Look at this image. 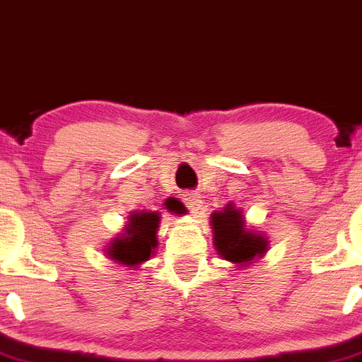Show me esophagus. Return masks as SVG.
<instances>
[{
  "label": "esophagus",
  "mask_w": 362,
  "mask_h": 362,
  "mask_svg": "<svg viewBox=\"0 0 362 362\" xmlns=\"http://www.w3.org/2000/svg\"><path fill=\"white\" fill-rule=\"evenodd\" d=\"M185 202H187L188 209L192 213H201L202 209V197L199 194H185L183 195Z\"/></svg>",
  "instance_id": "obj_1"
}]
</instances>
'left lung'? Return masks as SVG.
<instances>
[{
	"label": "left lung",
	"mask_w": 362,
	"mask_h": 362,
	"mask_svg": "<svg viewBox=\"0 0 362 362\" xmlns=\"http://www.w3.org/2000/svg\"><path fill=\"white\" fill-rule=\"evenodd\" d=\"M211 226L216 252L230 263L245 267L267 252V236L245 229L242 209H236L233 204H227L223 211L213 213Z\"/></svg>",
	"instance_id": "8db88e82"
}]
</instances>
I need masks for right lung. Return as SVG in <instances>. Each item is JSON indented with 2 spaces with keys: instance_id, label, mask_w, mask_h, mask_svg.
Returning a JSON list of instances; mask_svg holds the SVG:
<instances>
[{
  "instance_id": "add662e5",
  "label": "right lung",
  "mask_w": 362,
  "mask_h": 362,
  "mask_svg": "<svg viewBox=\"0 0 362 362\" xmlns=\"http://www.w3.org/2000/svg\"><path fill=\"white\" fill-rule=\"evenodd\" d=\"M168 211L183 213L181 204H168ZM158 223L160 213L158 211H135L129 215L122 235L112 240L108 249L105 250L110 259L122 267H139L144 261L149 259L158 247Z\"/></svg>"
}]
</instances>
